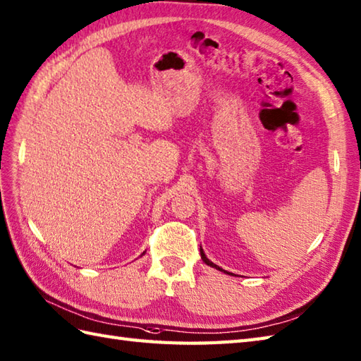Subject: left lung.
I'll return each instance as SVG.
<instances>
[{"label": "left lung", "mask_w": 361, "mask_h": 361, "mask_svg": "<svg viewBox=\"0 0 361 361\" xmlns=\"http://www.w3.org/2000/svg\"><path fill=\"white\" fill-rule=\"evenodd\" d=\"M201 258H202V261H204L205 264H208V266H210V267H214V269H218V270H221V271H226V270H222L219 266H216V264H213L210 259H208L207 256H205V253H204L202 248H201ZM226 274H228V271H226Z\"/></svg>", "instance_id": "left-lung-1"}]
</instances>
